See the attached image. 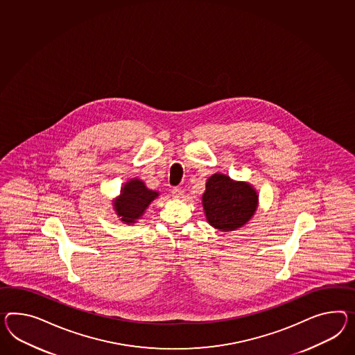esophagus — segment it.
I'll return each mask as SVG.
<instances>
[{
	"label": "esophagus",
	"instance_id": "esophagus-1",
	"mask_svg": "<svg viewBox=\"0 0 355 355\" xmlns=\"http://www.w3.org/2000/svg\"><path fill=\"white\" fill-rule=\"evenodd\" d=\"M171 193H173V196L175 198H182V194H184V191H182V188H179V187H175V188H173Z\"/></svg>",
	"mask_w": 355,
	"mask_h": 355
}]
</instances>
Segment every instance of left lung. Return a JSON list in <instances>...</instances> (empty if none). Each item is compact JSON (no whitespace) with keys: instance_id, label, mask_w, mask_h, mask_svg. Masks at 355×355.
I'll return each instance as SVG.
<instances>
[{"instance_id":"left-lung-1","label":"left lung","mask_w":355,"mask_h":355,"mask_svg":"<svg viewBox=\"0 0 355 355\" xmlns=\"http://www.w3.org/2000/svg\"><path fill=\"white\" fill-rule=\"evenodd\" d=\"M202 202L209 224L227 232L236 230L252 218L257 194L247 182H233L227 175L215 173L206 182Z\"/></svg>"}]
</instances>
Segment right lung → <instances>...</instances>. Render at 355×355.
Returning a JSON list of instances; mask_svg holds the SVG:
<instances>
[{"instance_id":"right-lung-1","label":"right lung","mask_w":355,"mask_h":355,"mask_svg":"<svg viewBox=\"0 0 355 355\" xmlns=\"http://www.w3.org/2000/svg\"><path fill=\"white\" fill-rule=\"evenodd\" d=\"M155 197H158L157 191L148 189L144 182L134 179L122 188L114 209L123 223H135Z\"/></svg>"}]
</instances>
